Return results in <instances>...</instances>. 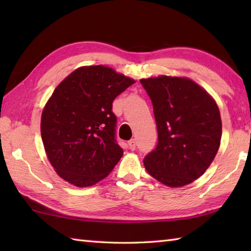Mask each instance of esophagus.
I'll return each mask as SVG.
<instances>
[{
  "instance_id": "obj_1",
  "label": "esophagus",
  "mask_w": 251,
  "mask_h": 251,
  "mask_svg": "<svg viewBox=\"0 0 251 251\" xmlns=\"http://www.w3.org/2000/svg\"><path fill=\"white\" fill-rule=\"evenodd\" d=\"M128 147H129V149L130 150H136V140L135 139H130L129 141H128Z\"/></svg>"
}]
</instances>
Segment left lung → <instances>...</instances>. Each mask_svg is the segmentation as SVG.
<instances>
[{
  "label": "left lung",
  "mask_w": 251,
  "mask_h": 251,
  "mask_svg": "<svg viewBox=\"0 0 251 251\" xmlns=\"http://www.w3.org/2000/svg\"><path fill=\"white\" fill-rule=\"evenodd\" d=\"M150 97L158 142L143 159L153 178L178 188L206 172L219 150L222 124L216 101L186 77L140 79Z\"/></svg>",
  "instance_id": "obj_1"
}]
</instances>
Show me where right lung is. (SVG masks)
I'll return each mask as SVG.
<instances>
[{
    "label": "right lung",
    "mask_w": 251,
    "mask_h": 251,
    "mask_svg": "<svg viewBox=\"0 0 251 251\" xmlns=\"http://www.w3.org/2000/svg\"><path fill=\"white\" fill-rule=\"evenodd\" d=\"M135 81L104 66L81 67L58 85L42 113L41 135L51 166L78 188L104 179L123 155L112 102Z\"/></svg>",
    "instance_id": "right-lung-1"
}]
</instances>
